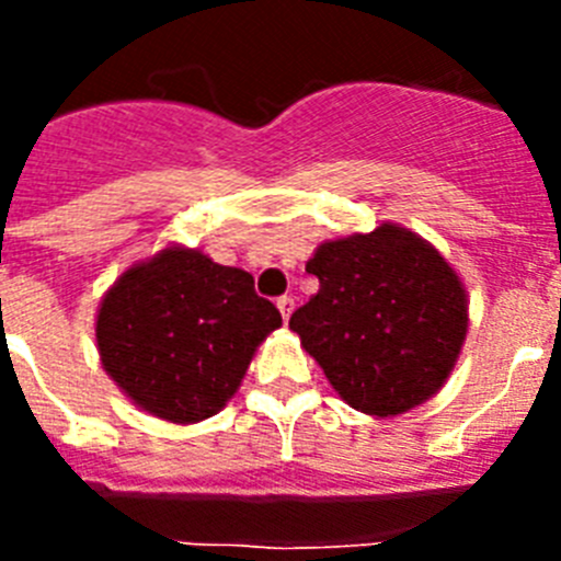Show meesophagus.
<instances>
[{
	"label": "esophagus",
	"mask_w": 561,
	"mask_h": 561,
	"mask_svg": "<svg viewBox=\"0 0 561 561\" xmlns=\"http://www.w3.org/2000/svg\"><path fill=\"white\" fill-rule=\"evenodd\" d=\"M277 311H280V317H284V323H289L291 311H295V300L291 297H277Z\"/></svg>",
	"instance_id": "1"
}]
</instances>
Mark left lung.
<instances>
[{"mask_svg": "<svg viewBox=\"0 0 561 561\" xmlns=\"http://www.w3.org/2000/svg\"><path fill=\"white\" fill-rule=\"evenodd\" d=\"M306 272L320 289L289 329L348 408L393 419L447 385L469 331V295L427 238L381 221L323 241Z\"/></svg>", "mask_w": 561, "mask_h": 561, "instance_id": "obj_1", "label": "left lung"}]
</instances>
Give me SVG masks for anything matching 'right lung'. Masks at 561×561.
Segmentation results:
<instances>
[{
	"instance_id": "add662e5",
	"label": "right lung",
	"mask_w": 561,
	"mask_h": 561,
	"mask_svg": "<svg viewBox=\"0 0 561 561\" xmlns=\"http://www.w3.org/2000/svg\"><path fill=\"white\" fill-rule=\"evenodd\" d=\"M280 323L250 272L168 244L108 286L95 340L103 370L134 408L185 427L227 408L257 345Z\"/></svg>"
}]
</instances>
